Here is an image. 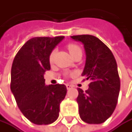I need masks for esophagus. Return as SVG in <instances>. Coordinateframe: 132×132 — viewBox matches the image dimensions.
<instances>
[{
  "instance_id": "1",
  "label": "esophagus",
  "mask_w": 132,
  "mask_h": 132,
  "mask_svg": "<svg viewBox=\"0 0 132 132\" xmlns=\"http://www.w3.org/2000/svg\"><path fill=\"white\" fill-rule=\"evenodd\" d=\"M67 89H70L71 88H73V85L70 84H67Z\"/></svg>"
}]
</instances>
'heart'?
I'll return each instance as SVG.
<instances>
[{
	"label": "heart",
	"instance_id": "1",
	"mask_svg": "<svg viewBox=\"0 0 132 132\" xmlns=\"http://www.w3.org/2000/svg\"><path fill=\"white\" fill-rule=\"evenodd\" d=\"M67 48H68V51H69V52H70L71 56H72V55H73L74 54H76L77 52H78V51H81V48L78 46V45L73 44V43L69 44L68 46H67ZM54 57V51H52L51 55H50V61H51V62H53Z\"/></svg>",
	"mask_w": 132,
	"mask_h": 132
}]
</instances>
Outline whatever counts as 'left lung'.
Returning a JSON list of instances; mask_svg holds the SVG:
<instances>
[{
	"label": "left lung",
	"mask_w": 132,
	"mask_h": 132,
	"mask_svg": "<svg viewBox=\"0 0 132 132\" xmlns=\"http://www.w3.org/2000/svg\"><path fill=\"white\" fill-rule=\"evenodd\" d=\"M70 37L84 45L86 59L81 75L91 81L85 92L78 89L80 117L87 123H102L117 104L120 89L117 64L110 49L98 38L90 35Z\"/></svg>",
	"instance_id": "1"
}]
</instances>
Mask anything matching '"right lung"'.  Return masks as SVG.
I'll return each mask as SVG.
<instances>
[{
	"mask_svg": "<svg viewBox=\"0 0 132 132\" xmlns=\"http://www.w3.org/2000/svg\"><path fill=\"white\" fill-rule=\"evenodd\" d=\"M64 36L35 37L20 48L11 70V91L21 112L31 123L50 124L59 116L67 94L65 85H45L44 73L51 70L50 55Z\"/></svg>",
	"mask_w": 132,
	"mask_h": 132,
	"instance_id": "obj_1",
	"label": "right lung"
}]
</instances>
